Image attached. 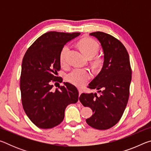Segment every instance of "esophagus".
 <instances>
[{
	"label": "esophagus",
	"instance_id": "34e87169",
	"mask_svg": "<svg viewBox=\"0 0 151 151\" xmlns=\"http://www.w3.org/2000/svg\"><path fill=\"white\" fill-rule=\"evenodd\" d=\"M78 92H79V96H80L81 94L83 93V90L81 88H78Z\"/></svg>",
	"mask_w": 151,
	"mask_h": 151
}]
</instances>
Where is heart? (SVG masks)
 I'll return each mask as SVG.
<instances>
[{
	"instance_id": "obj_1",
	"label": "heart",
	"mask_w": 151,
	"mask_h": 151,
	"mask_svg": "<svg viewBox=\"0 0 151 151\" xmlns=\"http://www.w3.org/2000/svg\"><path fill=\"white\" fill-rule=\"evenodd\" d=\"M78 46L82 52L88 58L93 57L99 50V45L95 40L90 38H84L78 42ZM69 47L65 45L61 49L60 53V63L61 65H65L66 61V54ZM103 60L101 58H96L94 60L96 65H101ZM66 81L76 86L81 87L85 85L91 78L90 71L85 68H75L66 76Z\"/></svg>"
}]
</instances>
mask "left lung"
<instances>
[{
    "label": "left lung",
    "instance_id": "left-lung-1",
    "mask_svg": "<svg viewBox=\"0 0 151 151\" xmlns=\"http://www.w3.org/2000/svg\"><path fill=\"white\" fill-rule=\"evenodd\" d=\"M100 42L104 52L101 72L88 85L96 93H83L79 100L88 106L93 115L86 120L94 129L106 130L114 126L121 119L129 97L132 70L128 52L121 41L103 32L90 33Z\"/></svg>",
    "mask_w": 151,
    "mask_h": 151
}]
</instances>
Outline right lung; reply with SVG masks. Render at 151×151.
Returning <instances> with one entry per match:
<instances>
[{
	"instance_id": "add662e5",
	"label": "right lung",
	"mask_w": 151,
	"mask_h": 151,
	"mask_svg": "<svg viewBox=\"0 0 151 151\" xmlns=\"http://www.w3.org/2000/svg\"><path fill=\"white\" fill-rule=\"evenodd\" d=\"M80 34L46 32L35 40L24 56L20 82L22 106L30 121L40 129L59 124L65 117L66 107L78 100V91L72 84L63 83V86L55 91L52 83L63 82V78L57 76L61 49Z\"/></svg>"
}]
</instances>
